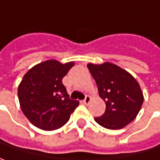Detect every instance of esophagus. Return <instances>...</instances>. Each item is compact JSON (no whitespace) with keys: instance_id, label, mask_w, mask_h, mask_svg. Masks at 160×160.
Masks as SVG:
<instances>
[{"instance_id":"esophagus-1","label":"esophagus","mask_w":160,"mask_h":160,"mask_svg":"<svg viewBox=\"0 0 160 160\" xmlns=\"http://www.w3.org/2000/svg\"><path fill=\"white\" fill-rule=\"evenodd\" d=\"M90 102H91V97L90 96H86V98L83 100V103L84 104H89Z\"/></svg>"}]
</instances>
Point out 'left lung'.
Returning <instances> with one entry per match:
<instances>
[{
    "label": "left lung",
    "instance_id": "1",
    "mask_svg": "<svg viewBox=\"0 0 160 160\" xmlns=\"http://www.w3.org/2000/svg\"><path fill=\"white\" fill-rule=\"evenodd\" d=\"M87 67L106 104L105 112L94 118L95 122L107 129H122L137 117L142 107L144 95L139 83L128 71L111 62L89 63Z\"/></svg>",
    "mask_w": 160,
    "mask_h": 160
}]
</instances>
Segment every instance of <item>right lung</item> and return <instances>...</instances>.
Masks as SVG:
<instances>
[{"label":"right lung","instance_id":"right-lung-1","mask_svg":"<svg viewBox=\"0 0 160 160\" xmlns=\"http://www.w3.org/2000/svg\"><path fill=\"white\" fill-rule=\"evenodd\" d=\"M75 65L48 59L31 68L18 86L20 107L37 128L53 131L62 127L80 102L70 100L62 79Z\"/></svg>","mask_w":160,"mask_h":160}]
</instances>
